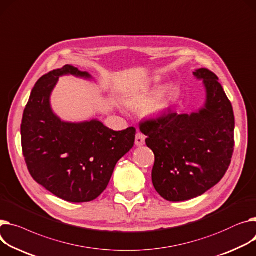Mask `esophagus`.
<instances>
[{
  "instance_id": "obj_1",
  "label": "esophagus",
  "mask_w": 256,
  "mask_h": 256,
  "mask_svg": "<svg viewBox=\"0 0 256 256\" xmlns=\"http://www.w3.org/2000/svg\"><path fill=\"white\" fill-rule=\"evenodd\" d=\"M134 144H136V146H138V147L143 146L145 144V136L141 132H138L137 134H136Z\"/></svg>"
}]
</instances>
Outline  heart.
<instances>
[{"label": "heart", "instance_id": "1", "mask_svg": "<svg viewBox=\"0 0 256 256\" xmlns=\"http://www.w3.org/2000/svg\"><path fill=\"white\" fill-rule=\"evenodd\" d=\"M170 92H164L162 94L156 96L152 100H150L146 106V111L150 114H158L164 112L168 106ZM142 102V100H140Z\"/></svg>", "mask_w": 256, "mask_h": 256}]
</instances>
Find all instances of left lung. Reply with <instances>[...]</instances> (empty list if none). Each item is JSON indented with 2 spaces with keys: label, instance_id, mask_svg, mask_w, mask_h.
I'll list each match as a JSON object with an SVG mask.
<instances>
[{
  "label": "left lung",
  "instance_id": "8db88e82",
  "mask_svg": "<svg viewBox=\"0 0 256 256\" xmlns=\"http://www.w3.org/2000/svg\"><path fill=\"white\" fill-rule=\"evenodd\" d=\"M206 106L198 113L168 111L140 124L156 156L152 183L162 198L181 202L209 190L226 175L234 147V116L218 77L202 68Z\"/></svg>",
  "mask_w": 256,
  "mask_h": 256
}]
</instances>
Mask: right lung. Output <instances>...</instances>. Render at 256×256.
I'll list each match as a JSON object with an SVG mask.
<instances>
[{"label": "right lung", "instance_id": "1", "mask_svg": "<svg viewBox=\"0 0 256 256\" xmlns=\"http://www.w3.org/2000/svg\"><path fill=\"white\" fill-rule=\"evenodd\" d=\"M64 74L90 77L66 64L37 81L24 111L22 147L34 180L66 202H86L107 188L117 162L134 146L136 128L115 132L98 120L60 122L49 96Z\"/></svg>", "mask_w": 256, "mask_h": 256}]
</instances>
